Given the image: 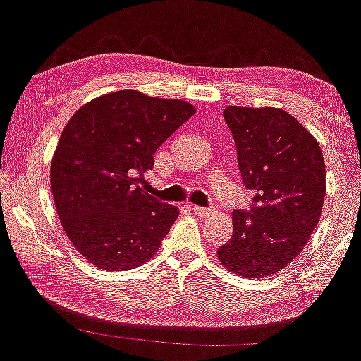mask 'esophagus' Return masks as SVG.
<instances>
[{"label":"esophagus","mask_w":361,"mask_h":361,"mask_svg":"<svg viewBox=\"0 0 361 361\" xmlns=\"http://www.w3.org/2000/svg\"><path fill=\"white\" fill-rule=\"evenodd\" d=\"M188 209L193 211L195 214H198L200 218H206V216L213 214V209L211 208H201V206H195V204H188Z\"/></svg>","instance_id":"obj_1"}]
</instances>
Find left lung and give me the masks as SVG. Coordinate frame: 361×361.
Wrapping results in <instances>:
<instances>
[{
  "mask_svg": "<svg viewBox=\"0 0 361 361\" xmlns=\"http://www.w3.org/2000/svg\"><path fill=\"white\" fill-rule=\"evenodd\" d=\"M251 209L233 211L219 262L243 277H269L295 259L320 219L325 161L319 142L286 110L226 107Z\"/></svg>",
  "mask_w": 361,
  "mask_h": 361,
  "instance_id": "obj_1",
  "label": "left lung"
}]
</instances>
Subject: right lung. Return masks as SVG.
Returning <instances> with one entry per match:
<instances>
[{
  "label": "right lung",
  "instance_id": "1",
  "mask_svg": "<svg viewBox=\"0 0 361 361\" xmlns=\"http://www.w3.org/2000/svg\"><path fill=\"white\" fill-rule=\"evenodd\" d=\"M196 112L185 100L117 90L72 115L51 163L57 214L72 246L104 271L155 256L178 208L143 191L157 148Z\"/></svg>",
  "mask_w": 361,
  "mask_h": 361
}]
</instances>
